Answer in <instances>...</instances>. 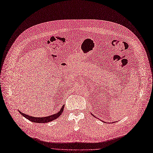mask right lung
<instances>
[{"instance_id":"obj_1","label":"right lung","mask_w":153,"mask_h":153,"mask_svg":"<svg viewBox=\"0 0 153 153\" xmlns=\"http://www.w3.org/2000/svg\"><path fill=\"white\" fill-rule=\"evenodd\" d=\"M64 108V105H63L62 106V108L60 109L59 112H57V113L54 114L52 115L47 116V117H32V116H30L27 114H25L22 112H21V111H19L20 113H21L24 117H25L26 119H27L28 120L33 122V123H46L48 122H51L54 119H57V117H59L61 115V114L62 113L63 110Z\"/></svg>"}]
</instances>
